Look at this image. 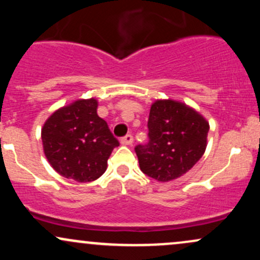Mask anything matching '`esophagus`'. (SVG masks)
I'll list each match as a JSON object with an SVG mask.
<instances>
[{
	"instance_id": "esophagus-1",
	"label": "esophagus",
	"mask_w": 260,
	"mask_h": 260,
	"mask_svg": "<svg viewBox=\"0 0 260 260\" xmlns=\"http://www.w3.org/2000/svg\"><path fill=\"white\" fill-rule=\"evenodd\" d=\"M133 143V137L131 134H127L123 138H121V144L122 145H131Z\"/></svg>"
}]
</instances>
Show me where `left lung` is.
<instances>
[{
  "label": "left lung",
  "mask_w": 260,
  "mask_h": 260,
  "mask_svg": "<svg viewBox=\"0 0 260 260\" xmlns=\"http://www.w3.org/2000/svg\"><path fill=\"white\" fill-rule=\"evenodd\" d=\"M148 128V144L137 145L136 153L140 170L154 180L169 182L181 177L205 153L209 122L184 103L155 101Z\"/></svg>",
  "instance_id": "1"
}]
</instances>
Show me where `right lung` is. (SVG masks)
I'll list each match as a JSON object with an SVG mask.
<instances>
[{"label":"right lung","instance_id":"add662e5","mask_svg":"<svg viewBox=\"0 0 260 260\" xmlns=\"http://www.w3.org/2000/svg\"><path fill=\"white\" fill-rule=\"evenodd\" d=\"M98 100L78 99L61 107L41 128L44 154L52 169L80 183L98 180L120 143L98 115Z\"/></svg>","mask_w":260,"mask_h":260}]
</instances>
